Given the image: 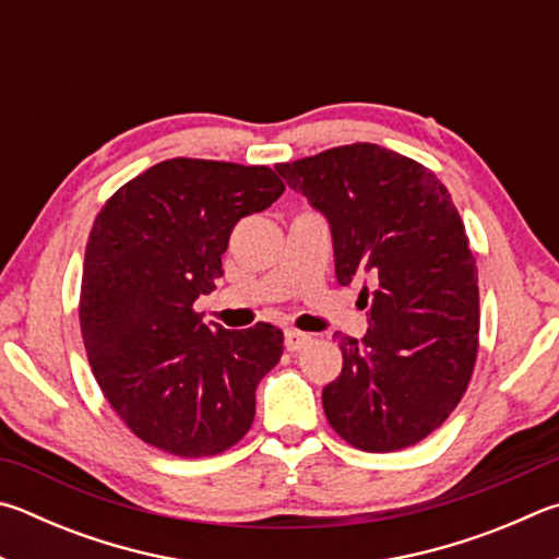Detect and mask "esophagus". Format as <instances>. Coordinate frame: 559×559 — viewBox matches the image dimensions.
Instances as JSON below:
<instances>
[{
	"label": "esophagus",
	"mask_w": 559,
	"mask_h": 559,
	"mask_svg": "<svg viewBox=\"0 0 559 559\" xmlns=\"http://www.w3.org/2000/svg\"><path fill=\"white\" fill-rule=\"evenodd\" d=\"M283 342H286L288 352H300L310 342V334L298 332V330H286V334H283Z\"/></svg>",
	"instance_id": "34e87169"
}]
</instances>
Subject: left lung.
<instances>
[{
    "instance_id": "8db88e82",
    "label": "left lung",
    "mask_w": 559,
    "mask_h": 559,
    "mask_svg": "<svg viewBox=\"0 0 559 559\" xmlns=\"http://www.w3.org/2000/svg\"><path fill=\"white\" fill-rule=\"evenodd\" d=\"M332 231L342 286L364 278V340L340 337L342 373L322 389L340 438L395 452L450 418L479 347L476 261L438 176L377 144L276 166Z\"/></svg>"
}]
</instances>
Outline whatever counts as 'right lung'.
<instances>
[{"label": "right lung", "instance_id": "1", "mask_svg": "<svg viewBox=\"0 0 559 559\" xmlns=\"http://www.w3.org/2000/svg\"><path fill=\"white\" fill-rule=\"evenodd\" d=\"M286 186L266 166L170 158L111 195L90 231L80 330L95 379L129 430L176 456H210L249 432L257 385L283 332L205 324L192 302L225 276L237 222Z\"/></svg>", "mask_w": 559, "mask_h": 559}]
</instances>
